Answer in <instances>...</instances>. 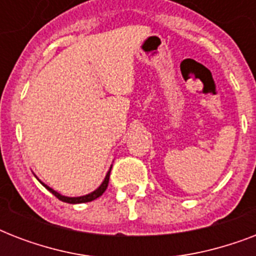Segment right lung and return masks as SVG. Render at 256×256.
<instances>
[{
    "label": "right lung",
    "instance_id": "1",
    "mask_svg": "<svg viewBox=\"0 0 256 256\" xmlns=\"http://www.w3.org/2000/svg\"><path fill=\"white\" fill-rule=\"evenodd\" d=\"M110 171H112V168L108 170V172L106 174V178H104V180L102 182V184H100L96 190H94L92 192H90V194L88 195H84V196H73V198H70V196H65V195H61L60 192H57V191H54L53 188H50L49 186H46L45 183H42L44 186L48 188V190L52 192V194L54 195V196H57L60 200H62V202H66V203H73V204H76V203H86V202H92V200H94V199L100 198V195L104 194V191H106V188H108V178H110Z\"/></svg>",
    "mask_w": 256,
    "mask_h": 256
}]
</instances>
